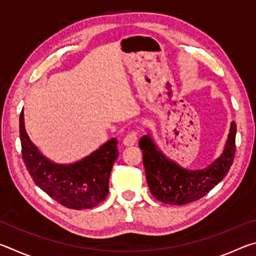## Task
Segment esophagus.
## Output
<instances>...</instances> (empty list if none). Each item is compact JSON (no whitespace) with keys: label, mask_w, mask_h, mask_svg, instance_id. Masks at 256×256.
<instances>
[{"label":"esophagus","mask_w":256,"mask_h":256,"mask_svg":"<svg viewBox=\"0 0 256 256\" xmlns=\"http://www.w3.org/2000/svg\"><path fill=\"white\" fill-rule=\"evenodd\" d=\"M138 131H136V130H133V131L130 132L128 136L124 138V140H123L124 146H134V144H136V141H138Z\"/></svg>","instance_id":"esophagus-1"}]
</instances>
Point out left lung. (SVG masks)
I'll return each instance as SVG.
<instances>
[{
  "instance_id": "left-lung-1",
  "label": "left lung",
  "mask_w": 256,
  "mask_h": 256,
  "mask_svg": "<svg viewBox=\"0 0 256 256\" xmlns=\"http://www.w3.org/2000/svg\"><path fill=\"white\" fill-rule=\"evenodd\" d=\"M236 130L235 122H232L222 156L210 166L198 170L182 168L158 150L150 136H142L138 146L144 156L146 177L151 194L164 204L183 206L200 200L230 170L236 152Z\"/></svg>"
}]
</instances>
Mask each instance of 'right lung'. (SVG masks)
Listing matches in <instances>:
<instances>
[{"instance_id":"right-lung-1","label":"right lung","mask_w":256,"mask_h":256,"mask_svg":"<svg viewBox=\"0 0 256 256\" xmlns=\"http://www.w3.org/2000/svg\"><path fill=\"white\" fill-rule=\"evenodd\" d=\"M24 120L22 110L19 118L21 154L38 188L60 204L74 210L92 209L105 200L112 164L118 157L115 138L80 162L58 164L40 152L26 132Z\"/></svg>"}]
</instances>
